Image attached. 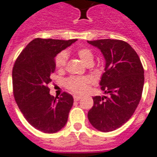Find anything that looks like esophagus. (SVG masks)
<instances>
[{"instance_id": "34e87169", "label": "esophagus", "mask_w": 157, "mask_h": 157, "mask_svg": "<svg viewBox=\"0 0 157 157\" xmlns=\"http://www.w3.org/2000/svg\"><path fill=\"white\" fill-rule=\"evenodd\" d=\"M82 98V96H79V95H74V99L75 101H78V100H79L80 99Z\"/></svg>"}]
</instances>
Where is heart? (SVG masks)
Segmentation results:
<instances>
[{"label":"heart","instance_id":"1","mask_svg":"<svg viewBox=\"0 0 157 157\" xmlns=\"http://www.w3.org/2000/svg\"><path fill=\"white\" fill-rule=\"evenodd\" d=\"M77 54L80 59L88 66L93 64L94 62V54L87 48H80L77 50ZM68 54L67 51H62L56 56L55 65L58 69H63L67 65ZM92 83V79L88 76H71L65 79L64 85L67 90L71 92L78 94H82L86 92L88 86Z\"/></svg>","mask_w":157,"mask_h":157}]
</instances>
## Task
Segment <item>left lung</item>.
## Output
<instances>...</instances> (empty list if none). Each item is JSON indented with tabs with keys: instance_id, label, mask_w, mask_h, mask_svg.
<instances>
[{
	"instance_id": "8db88e82",
	"label": "left lung",
	"mask_w": 157,
	"mask_h": 157,
	"mask_svg": "<svg viewBox=\"0 0 157 157\" xmlns=\"http://www.w3.org/2000/svg\"><path fill=\"white\" fill-rule=\"evenodd\" d=\"M105 58L100 89L109 96H94L88 113L90 124L102 132H109L130 120L139 105L144 86V68L139 56L124 41H88Z\"/></svg>"
}]
</instances>
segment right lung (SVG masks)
I'll list each match as a JSON object with an SVG mask.
<instances>
[{
    "label": "right lung",
    "instance_id": "obj_1",
    "mask_svg": "<svg viewBox=\"0 0 157 157\" xmlns=\"http://www.w3.org/2000/svg\"><path fill=\"white\" fill-rule=\"evenodd\" d=\"M77 39L35 38L21 51L12 69L16 102L27 122L44 133H55L64 126L74 104L73 96L63 92L50 95L48 87L56 68L55 57Z\"/></svg>",
    "mask_w": 157,
    "mask_h": 157
}]
</instances>
